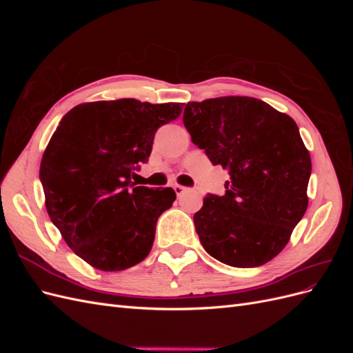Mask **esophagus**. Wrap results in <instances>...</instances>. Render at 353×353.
<instances>
[{
    "label": "esophagus",
    "instance_id": "obj_1",
    "mask_svg": "<svg viewBox=\"0 0 353 353\" xmlns=\"http://www.w3.org/2000/svg\"><path fill=\"white\" fill-rule=\"evenodd\" d=\"M174 190H175V193H176V196H183L185 191H188V188L187 187H183V185H174Z\"/></svg>",
    "mask_w": 353,
    "mask_h": 353
}]
</instances>
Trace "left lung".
<instances>
[{"label": "left lung", "mask_w": 353, "mask_h": 353, "mask_svg": "<svg viewBox=\"0 0 353 353\" xmlns=\"http://www.w3.org/2000/svg\"><path fill=\"white\" fill-rule=\"evenodd\" d=\"M184 126L212 165L228 170L225 194L194 215L205 250L236 268L274 259L307 208L311 156L290 116L253 97L191 101Z\"/></svg>", "instance_id": "1"}]
</instances>
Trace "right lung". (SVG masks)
I'll list each match as a JSON object with an SVG mask.
<instances>
[{"label":"right lung","mask_w":353,"mask_h":353,"mask_svg":"<svg viewBox=\"0 0 353 353\" xmlns=\"http://www.w3.org/2000/svg\"><path fill=\"white\" fill-rule=\"evenodd\" d=\"M181 112L183 103H85L52 134L39 168L46 208L66 244L94 268L122 271L150 253L157 219L176 196L169 187H137L132 178L148 162L156 131Z\"/></svg>","instance_id":"1"}]
</instances>
